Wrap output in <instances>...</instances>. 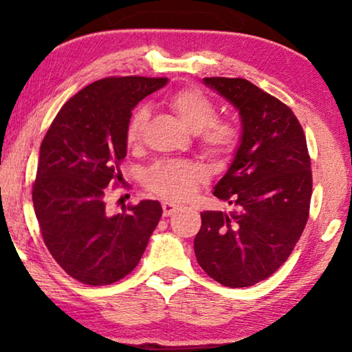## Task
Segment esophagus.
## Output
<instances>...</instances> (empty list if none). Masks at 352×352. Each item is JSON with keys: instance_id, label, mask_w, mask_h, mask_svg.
Returning <instances> with one entry per match:
<instances>
[{"instance_id": "1", "label": "esophagus", "mask_w": 352, "mask_h": 352, "mask_svg": "<svg viewBox=\"0 0 352 352\" xmlns=\"http://www.w3.org/2000/svg\"><path fill=\"white\" fill-rule=\"evenodd\" d=\"M162 206H163V216L164 217H169L170 214H174L178 210V205L172 204V201H163Z\"/></svg>"}]
</instances>
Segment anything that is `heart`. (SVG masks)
<instances>
[{
	"mask_svg": "<svg viewBox=\"0 0 352 352\" xmlns=\"http://www.w3.org/2000/svg\"><path fill=\"white\" fill-rule=\"evenodd\" d=\"M166 104L190 130L197 132L199 144L210 157L226 160L236 153L241 130L231 121L216 119V105L199 88H180L166 98ZM147 119L146 107H138L133 111L126 132L129 146H136L141 141ZM205 178L206 172L194 163L158 162L147 170L146 184L160 197L186 200Z\"/></svg>",
	"mask_w": 352,
	"mask_h": 352,
	"instance_id": "b5f03b06",
	"label": "heart"
}]
</instances>
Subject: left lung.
Listing matches in <instances>:
<instances>
[{
    "label": "left lung",
    "instance_id": "left-lung-1",
    "mask_svg": "<svg viewBox=\"0 0 352 352\" xmlns=\"http://www.w3.org/2000/svg\"><path fill=\"white\" fill-rule=\"evenodd\" d=\"M239 110L241 144L214 186L230 212H201L197 262L226 287H250L281 267L305 230L312 195L311 157L287 105L241 77H205Z\"/></svg>",
    "mask_w": 352,
    "mask_h": 352
}]
</instances>
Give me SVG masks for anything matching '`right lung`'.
Returning a JSON list of instances; mask_svg holds the SVG:
<instances>
[{"label":"right lung","instance_id":"1","mask_svg":"<svg viewBox=\"0 0 352 352\" xmlns=\"http://www.w3.org/2000/svg\"><path fill=\"white\" fill-rule=\"evenodd\" d=\"M166 77H105L65 104L40 146L32 201L41 237L71 278L116 283L141 259L163 210L157 200L110 214L105 192L127 188L119 169L133 107L166 85Z\"/></svg>","mask_w":352,"mask_h":352}]
</instances>
